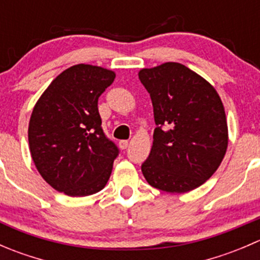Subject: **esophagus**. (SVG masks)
Returning <instances> with one entry per match:
<instances>
[{
	"mask_svg": "<svg viewBox=\"0 0 260 260\" xmlns=\"http://www.w3.org/2000/svg\"><path fill=\"white\" fill-rule=\"evenodd\" d=\"M120 149H125L128 147V141H119Z\"/></svg>",
	"mask_w": 260,
	"mask_h": 260,
	"instance_id": "esophagus-1",
	"label": "esophagus"
}]
</instances>
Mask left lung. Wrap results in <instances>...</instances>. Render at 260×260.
<instances>
[{
  "label": "left lung",
  "mask_w": 260,
  "mask_h": 260,
  "mask_svg": "<svg viewBox=\"0 0 260 260\" xmlns=\"http://www.w3.org/2000/svg\"><path fill=\"white\" fill-rule=\"evenodd\" d=\"M151 96L156 128L142 164L147 182L166 192L203 185L221 164L228 124L219 94L204 78L179 62L138 73Z\"/></svg>",
  "instance_id": "obj_1"
}]
</instances>
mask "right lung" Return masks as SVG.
I'll return each instance as SVG.
<instances>
[{
    "label": "right lung",
    "mask_w": 260,
    "mask_h": 260,
    "mask_svg": "<svg viewBox=\"0 0 260 260\" xmlns=\"http://www.w3.org/2000/svg\"><path fill=\"white\" fill-rule=\"evenodd\" d=\"M114 78L101 67L74 65L51 81L34 108L31 157L59 192L93 195L108 182L119 148L103 132L98 99Z\"/></svg>",
    "instance_id": "add662e5"
}]
</instances>
